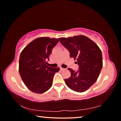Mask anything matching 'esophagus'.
<instances>
[{
    "mask_svg": "<svg viewBox=\"0 0 121 121\" xmlns=\"http://www.w3.org/2000/svg\"><path fill=\"white\" fill-rule=\"evenodd\" d=\"M65 68H62V67H60V70H65Z\"/></svg>",
    "mask_w": 121,
    "mask_h": 121,
    "instance_id": "esophagus-1",
    "label": "esophagus"
}]
</instances>
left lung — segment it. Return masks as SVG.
I'll return each mask as SVG.
<instances>
[{
	"mask_svg": "<svg viewBox=\"0 0 121 121\" xmlns=\"http://www.w3.org/2000/svg\"><path fill=\"white\" fill-rule=\"evenodd\" d=\"M60 42L76 60L79 66L75 71L68 68L71 76L65 79V84L73 91L83 92L93 85L102 67V52L95 42L83 35L60 38Z\"/></svg>",
	"mask_w": 121,
	"mask_h": 121,
	"instance_id": "obj_1",
	"label": "left lung"
}]
</instances>
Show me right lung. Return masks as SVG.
Returning <instances> with one entry per match:
<instances>
[{
    "mask_svg": "<svg viewBox=\"0 0 121 121\" xmlns=\"http://www.w3.org/2000/svg\"><path fill=\"white\" fill-rule=\"evenodd\" d=\"M59 38L39 37L32 41L20 54L19 71L28 89L36 93H43L52 85L55 73L59 68L48 67L47 60Z\"/></svg>",
    "mask_w": 121,
    "mask_h": 121,
    "instance_id": "add662e5",
    "label": "right lung"
}]
</instances>
